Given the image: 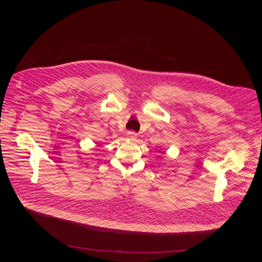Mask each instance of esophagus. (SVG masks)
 <instances>
[{"instance_id": "34e87169", "label": "esophagus", "mask_w": 262, "mask_h": 262, "mask_svg": "<svg viewBox=\"0 0 262 262\" xmlns=\"http://www.w3.org/2000/svg\"><path fill=\"white\" fill-rule=\"evenodd\" d=\"M127 137H128L129 139H132V140H135V139L137 138V134H136L135 132H128V133H127Z\"/></svg>"}]
</instances>
